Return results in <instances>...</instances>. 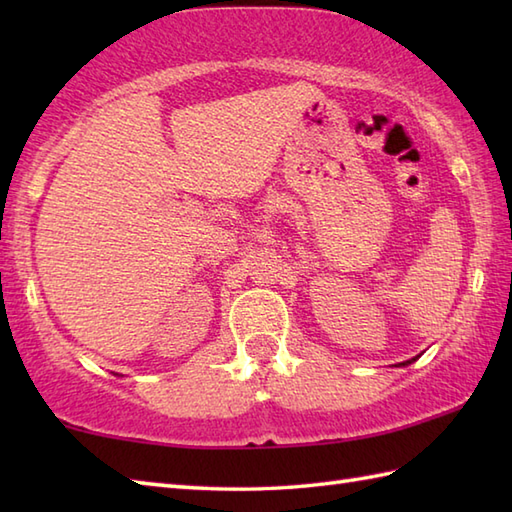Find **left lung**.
Listing matches in <instances>:
<instances>
[{
	"label": "left lung",
	"mask_w": 512,
	"mask_h": 512,
	"mask_svg": "<svg viewBox=\"0 0 512 512\" xmlns=\"http://www.w3.org/2000/svg\"><path fill=\"white\" fill-rule=\"evenodd\" d=\"M418 358V356H416ZM416 358H411V361H416ZM411 361H407V363H411ZM407 363H400V365H407Z\"/></svg>",
	"instance_id": "1"
}]
</instances>
